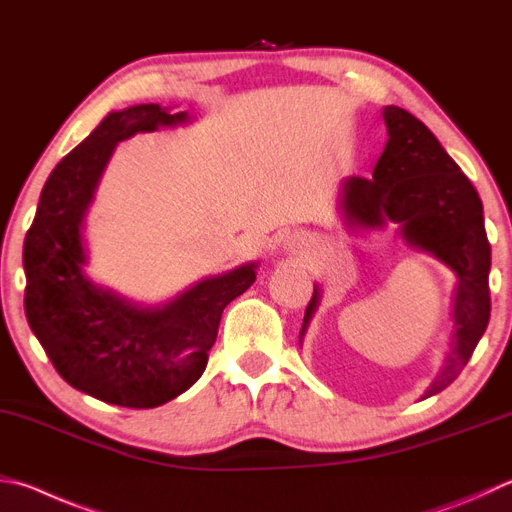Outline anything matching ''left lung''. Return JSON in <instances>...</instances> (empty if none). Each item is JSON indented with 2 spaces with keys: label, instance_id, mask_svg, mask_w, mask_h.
Masks as SVG:
<instances>
[{
  "label": "left lung",
  "instance_id": "1",
  "mask_svg": "<svg viewBox=\"0 0 512 512\" xmlns=\"http://www.w3.org/2000/svg\"><path fill=\"white\" fill-rule=\"evenodd\" d=\"M385 152L371 179L342 183V215L351 228H383L394 221L412 248L434 255L457 275L452 304V345L439 376L423 398L443 392L468 365L490 320V244L483 206L466 174L421 120L401 107L383 109ZM320 286L304 313L302 333L318 309Z\"/></svg>",
  "mask_w": 512,
  "mask_h": 512
}]
</instances>
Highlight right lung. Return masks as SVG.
Masks as SVG:
<instances>
[{
  "label": "right lung",
  "mask_w": 512,
  "mask_h": 512,
  "mask_svg": "<svg viewBox=\"0 0 512 512\" xmlns=\"http://www.w3.org/2000/svg\"><path fill=\"white\" fill-rule=\"evenodd\" d=\"M188 120L161 105L111 111L55 165L24 241V309L71 387L111 405L159 407L201 378L221 313L255 282L257 264L206 277L163 306H141L85 275L82 226L116 145Z\"/></svg>",
  "instance_id": "1"
}]
</instances>
